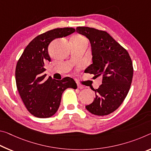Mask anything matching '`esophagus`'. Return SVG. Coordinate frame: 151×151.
Returning <instances> with one entry per match:
<instances>
[{
    "mask_svg": "<svg viewBox=\"0 0 151 151\" xmlns=\"http://www.w3.org/2000/svg\"><path fill=\"white\" fill-rule=\"evenodd\" d=\"M77 87L78 88H80V89H83V88H84V86L79 84V83H77Z\"/></svg>",
    "mask_w": 151,
    "mask_h": 151,
    "instance_id": "1",
    "label": "esophagus"
}]
</instances>
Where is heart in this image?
I'll return each mask as SVG.
<instances>
[{"mask_svg": "<svg viewBox=\"0 0 151 151\" xmlns=\"http://www.w3.org/2000/svg\"><path fill=\"white\" fill-rule=\"evenodd\" d=\"M73 39H76V40H83V41L87 42V39H86L85 37L81 36V35H76V36H75V37H74Z\"/></svg>", "mask_w": 151, "mask_h": 151, "instance_id": "b5f03b06", "label": "heart"}]
</instances>
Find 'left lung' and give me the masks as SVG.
I'll use <instances>...</instances> for the list:
<instances>
[{
    "instance_id": "obj_1",
    "label": "left lung",
    "mask_w": 151,
    "mask_h": 151,
    "mask_svg": "<svg viewBox=\"0 0 151 151\" xmlns=\"http://www.w3.org/2000/svg\"><path fill=\"white\" fill-rule=\"evenodd\" d=\"M76 30L88 38L91 46L93 63L86 70L103 76L102 84L94 89L93 102L85 107L92 114L106 116L118 109L127 96L132 81V62L127 50L106 32L88 27Z\"/></svg>"
}]
</instances>
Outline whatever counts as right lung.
Segmentation results:
<instances>
[{
  "instance_id": "right-lung-1",
  "label": "right lung",
  "mask_w": 151,
  "mask_h": 151,
  "mask_svg": "<svg viewBox=\"0 0 151 151\" xmlns=\"http://www.w3.org/2000/svg\"><path fill=\"white\" fill-rule=\"evenodd\" d=\"M75 32L72 27L57 28L38 35L27 45L17 62V87L26 108L37 118L53 116L59 108L64 90L77 88L72 78L58 81L50 76L47 78L44 74L45 64L51 60L47 50L50 42Z\"/></svg>"
}]
</instances>
